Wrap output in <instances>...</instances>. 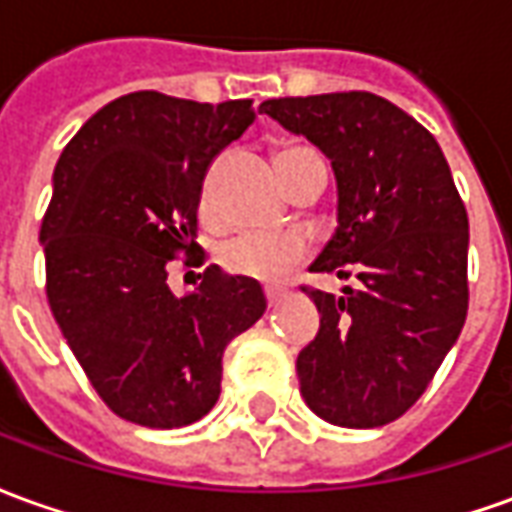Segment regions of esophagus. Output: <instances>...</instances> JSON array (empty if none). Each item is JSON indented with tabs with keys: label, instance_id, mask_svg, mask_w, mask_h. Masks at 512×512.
<instances>
[{
	"label": "esophagus",
	"instance_id": "34e87169",
	"mask_svg": "<svg viewBox=\"0 0 512 512\" xmlns=\"http://www.w3.org/2000/svg\"><path fill=\"white\" fill-rule=\"evenodd\" d=\"M266 299H268V307H277L279 301H282V293L274 288H266Z\"/></svg>",
	"mask_w": 512,
	"mask_h": 512
}]
</instances>
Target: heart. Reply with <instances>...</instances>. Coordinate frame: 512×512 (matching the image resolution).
I'll return each mask as SVG.
<instances>
[{
    "label": "heart",
    "mask_w": 512,
    "mask_h": 512,
    "mask_svg": "<svg viewBox=\"0 0 512 512\" xmlns=\"http://www.w3.org/2000/svg\"><path fill=\"white\" fill-rule=\"evenodd\" d=\"M318 153L304 145H288L279 150V172L315 161ZM208 202V197H205ZM310 255V244L301 233H241L224 241L219 249L222 266L235 277L255 279V282H282L290 271L301 266Z\"/></svg>",
    "instance_id": "obj_1"
}]
</instances>
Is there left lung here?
Returning <instances> with one entry per match:
<instances>
[{
    "label": "left lung",
    "mask_w": 512,
    "mask_h": 512,
    "mask_svg": "<svg viewBox=\"0 0 512 512\" xmlns=\"http://www.w3.org/2000/svg\"><path fill=\"white\" fill-rule=\"evenodd\" d=\"M260 112L332 161L337 230L310 271L356 274L343 296L301 288L321 329L296 359L307 406L340 428L403 417L469 310V219L428 128L373 93L271 98Z\"/></svg>",
    "instance_id": "obj_1"
}]
</instances>
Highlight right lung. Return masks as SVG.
Returning a JSON list of instances; mask_svg holds the SVG:
<instances>
[{"label":"right lung","instance_id":"obj_1","mask_svg":"<svg viewBox=\"0 0 512 512\" xmlns=\"http://www.w3.org/2000/svg\"><path fill=\"white\" fill-rule=\"evenodd\" d=\"M252 123V101L139 90L98 109L54 167L40 227L49 307L95 392L128 422L169 430L205 417L224 348L266 312L260 282L219 266L180 299L167 285L169 260L202 255L205 172Z\"/></svg>","mask_w":512,"mask_h":512}]
</instances>
